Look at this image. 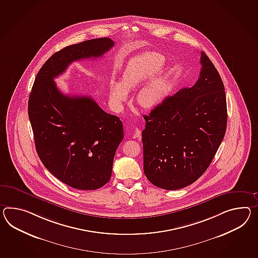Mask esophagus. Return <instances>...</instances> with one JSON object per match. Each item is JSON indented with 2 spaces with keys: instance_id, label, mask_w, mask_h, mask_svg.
<instances>
[{
  "instance_id": "1",
  "label": "esophagus",
  "mask_w": 258,
  "mask_h": 258,
  "mask_svg": "<svg viewBox=\"0 0 258 258\" xmlns=\"http://www.w3.org/2000/svg\"><path fill=\"white\" fill-rule=\"evenodd\" d=\"M141 137V131L139 128H135L134 134H133V138H140Z\"/></svg>"
}]
</instances>
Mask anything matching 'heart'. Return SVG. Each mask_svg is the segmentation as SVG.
<instances>
[{"mask_svg":"<svg viewBox=\"0 0 258 258\" xmlns=\"http://www.w3.org/2000/svg\"><path fill=\"white\" fill-rule=\"evenodd\" d=\"M165 65L162 55L155 52H146L133 57L122 73L120 82L112 81L110 84V100L116 111H121L127 100V91L140 88L136 94V102L145 109L157 107L170 89V77L165 74H159Z\"/></svg>","mask_w":258,"mask_h":258,"instance_id":"1","label":"heart"}]
</instances>
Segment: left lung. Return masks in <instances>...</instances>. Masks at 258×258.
Instances as JSON below:
<instances>
[{
    "mask_svg": "<svg viewBox=\"0 0 258 258\" xmlns=\"http://www.w3.org/2000/svg\"><path fill=\"white\" fill-rule=\"evenodd\" d=\"M200 78L165 98L144 115V170L159 188L177 190L196 182L213 161L226 133L225 87L201 52Z\"/></svg>",
    "mask_w": 258,
    "mask_h": 258,
    "instance_id": "left-lung-1",
    "label": "left lung"
}]
</instances>
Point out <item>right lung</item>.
Masks as SVG:
<instances>
[{"instance_id": "1", "label": "right lung", "mask_w": 258, "mask_h": 258, "mask_svg": "<svg viewBox=\"0 0 258 258\" xmlns=\"http://www.w3.org/2000/svg\"><path fill=\"white\" fill-rule=\"evenodd\" d=\"M114 45L97 38L66 46L38 72L28 102L34 144L44 167L73 188L95 190L109 182L115 151L124 138L122 122L88 96L63 94L54 79L73 61L96 58Z\"/></svg>"}]
</instances>
